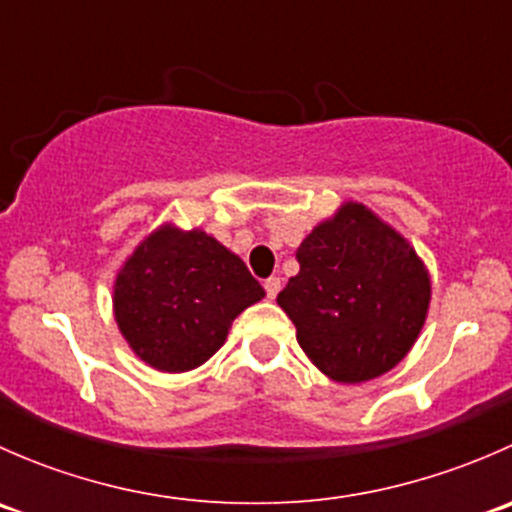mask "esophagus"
<instances>
[{
	"mask_svg": "<svg viewBox=\"0 0 512 512\" xmlns=\"http://www.w3.org/2000/svg\"><path fill=\"white\" fill-rule=\"evenodd\" d=\"M280 287H282L280 277H267V280H265V292H267V297H270V299L277 297Z\"/></svg>",
	"mask_w": 512,
	"mask_h": 512,
	"instance_id": "esophagus-1",
	"label": "esophagus"
}]
</instances>
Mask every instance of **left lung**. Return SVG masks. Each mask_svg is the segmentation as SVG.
<instances>
[{"instance_id": "obj_1", "label": "left lung", "mask_w": 512, "mask_h": 512, "mask_svg": "<svg viewBox=\"0 0 512 512\" xmlns=\"http://www.w3.org/2000/svg\"><path fill=\"white\" fill-rule=\"evenodd\" d=\"M299 275L277 304L299 347L334 381L359 384L394 369L414 347L431 285L409 242L349 203L297 247Z\"/></svg>"}]
</instances>
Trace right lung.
I'll return each instance as SVG.
<instances>
[{
  "label": "right lung",
  "mask_w": 512,
  "mask_h": 512,
  "mask_svg": "<svg viewBox=\"0 0 512 512\" xmlns=\"http://www.w3.org/2000/svg\"><path fill=\"white\" fill-rule=\"evenodd\" d=\"M265 289L205 232L163 227L116 280V322L133 352L160 371H188L223 347L232 319Z\"/></svg>",
  "instance_id": "obj_1"
}]
</instances>
